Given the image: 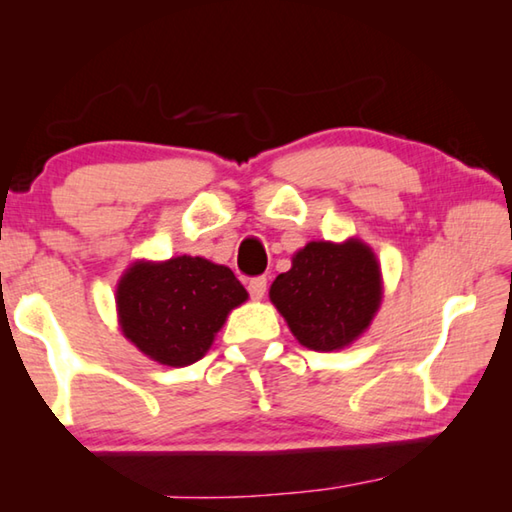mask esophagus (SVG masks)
Wrapping results in <instances>:
<instances>
[{"instance_id":"34e87169","label":"esophagus","mask_w":512,"mask_h":512,"mask_svg":"<svg viewBox=\"0 0 512 512\" xmlns=\"http://www.w3.org/2000/svg\"><path fill=\"white\" fill-rule=\"evenodd\" d=\"M248 293L253 296V300H262L266 296V277H253L248 282Z\"/></svg>"}]
</instances>
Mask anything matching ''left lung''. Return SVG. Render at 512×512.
I'll use <instances>...</instances> for the list:
<instances>
[{
	"label": "left lung",
	"instance_id": "8db88e82",
	"mask_svg": "<svg viewBox=\"0 0 512 512\" xmlns=\"http://www.w3.org/2000/svg\"><path fill=\"white\" fill-rule=\"evenodd\" d=\"M268 296L300 345L332 352L366 332L384 291L372 248L348 239L309 241L293 255L289 271L275 277Z\"/></svg>",
	"mask_w": 512,
	"mask_h": 512
}]
</instances>
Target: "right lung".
I'll return each instance as SVG.
<instances>
[{
	"instance_id": "obj_1",
	"label": "right lung",
	"mask_w": 512,
	"mask_h": 512,
	"mask_svg": "<svg viewBox=\"0 0 512 512\" xmlns=\"http://www.w3.org/2000/svg\"><path fill=\"white\" fill-rule=\"evenodd\" d=\"M246 300L228 266L189 255L135 262L117 284L121 332L146 357L173 368L203 359L230 311Z\"/></svg>"
}]
</instances>
